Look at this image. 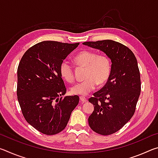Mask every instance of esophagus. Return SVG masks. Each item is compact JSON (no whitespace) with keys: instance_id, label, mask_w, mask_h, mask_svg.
I'll return each instance as SVG.
<instances>
[{"instance_id":"34e87169","label":"esophagus","mask_w":158,"mask_h":158,"mask_svg":"<svg viewBox=\"0 0 158 158\" xmlns=\"http://www.w3.org/2000/svg\"><path fill=\"white\" fill-rule=\"evenodd\" d=\"M79 99H80V100H81V102H85L87 101V100H86V98H85V97H84V96H80L79 97Z\"/></svg>"}]
</instances>
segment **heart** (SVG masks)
I'll list each match as a JSON object with an SVG mask.
<instances>
[{
    "mask_svg": "<svg viewBox=\"0 0 158 158\" xmlns=\"http://www.w3.org/2000/svg\"><path fill=\"white\" fill-rule=\"evenodd\" d=\"M77 65L85 67L84 81L77 83L71 88L74 95H86L98 85H103L108 81L111 71V60L107 55L98 54L94 51L84 50L74 56ZM60 73L66 81L73 83L74 74L73 65L68 61L63 60L60 65Z\"/></svg>",
    "mask_w": 158,
    "mask_h": 158,
    "instance_id": "heart-1",
    "label": "heart"
}]
</instances>
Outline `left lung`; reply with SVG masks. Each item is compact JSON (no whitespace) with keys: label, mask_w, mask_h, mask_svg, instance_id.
<instances>
[{"label":"left lung","mask_w":158,"mask_h":158,"mask_svg":"<svg viewBox=\"0 0 158 158\" xmlns=\"http://www.w3.org/2000/svg\"><path fill=\"white\" fill-rule=\"evenodd\" d=\"M83 44L105 52L111 60L108 81L89 100L94 105L89 118L90 128L102 135H111L121 130L135 112L141 92L137 58L129 48L111 40Z\"/></svg>","instance_id":"1"}]
</instances>
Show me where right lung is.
Wrapping results in <instances>:
<instances>
[{
    "label": "right lung",
    "mask_w": 158,
    "mask_h": 158,
    "mask_svg": "<svg viewBox=\"0 0 158 158\" xmlns=\"http://www.w3.org/2000/svg\"><path fill=\"white\" fill-rule=\"evenodd\" d=\"M79 44L39 42L26 51L19 64L17 94L21 111L26 121L44 135L65 129L79 104L78 95L63 98L66 87L59 69L61 62Z\"/></svg>",
    "instance_id": "1"
}]
</instances>
